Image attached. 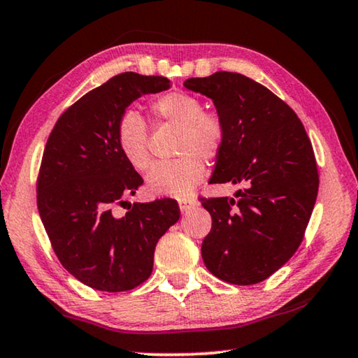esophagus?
<instances>
[{"label":"esophagus","instance_id":"obj_1","mask_svg":"<svg viewBox=\"0 0 358 358\" xmlns=\"http://www.w3.org/2000/svg\"><path fill=\"white\" fill-rule=\"evenodd\" d=\"M178 205H180L181 213H187V211H189L191 208L197 207L199 202H197V201H194V199H183V201H180V202H178Z\"/></svg>","mask_w":358,"mask_h":358}]
</instances>
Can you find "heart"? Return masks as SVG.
<instances>
[{
  "label": "heart",
  "instance_id": "1",
  "mask_svg": "<svg viewBox=\"0 0 358 358\" xmlns=\"http://www.w3.org/2000/svg\"><path fill=\"white\" fill-rule=\"evenodd\" d=\"M150 110L159 123L178 128L175 161L159 162L151 169L147 189L151 196L185 199L203 178L205 161H215L226 145V124L216 112L203 110L202 101L191 93L172 92L150 102ZM117 142L126 161L138 172L151 164L150 131L145 120L132 108L120 115Z\"/></svg>",
  "mask_w": 358,
  "mask_h": 358
}]
</instances>
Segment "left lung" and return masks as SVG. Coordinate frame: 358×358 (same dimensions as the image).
<instances>
[{
  "instance_id": "1",
  "label": "left lung",
  "mask_w": 358,
  "mask_h": 358,
  "mask_svg": "<svg viewBox=\"0 0 358 358\" xmlns=\"http://www.w3.org/2000/svg\"><path fill=\"white\" fill-rule=\"evenodd\" d=\"M226 124V145L210 183L240 185L235 197L202 199L211 230L202 259L220 280H266L299 250L316 203L319 175L311 141L286 102L237 72L187 78Z\"/></svg>"
}]
</instances>
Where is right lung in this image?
<instances>
[{
	"mask_svg": "<svg viewBox=\"0 0 358 358\" xmlns=\"http://www.w3.org/2000/svg\"><path fill=\"white\" fill-rule=\"evenodd\" d=\"M169 88L166 77L123 72L82 96L48 136L38 177L41 220L62 265L96 290L123 292L147 281L157 240L180 220L173 199L117 213L143 183L118 147L120 115Z\"/></svg>",
	"mask_w": 358,
	"mask_h": 358,
	"instance_id": "1",
	"label": "right lung"
}]
</instances>
